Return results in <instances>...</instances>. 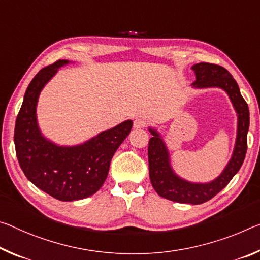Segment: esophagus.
<instances>
[{
	"instance_id": "obj_1",
	"label": "esophagus",
	"mask_w": 260,
	"mask_h": 260,
	"mask_svg": "<svg viewBox=\"0 0 260 260\" xmlns=\"http://www.w3.org/2000/svg\"><path fill=\"white\" fill-rule=\"evenodd\" d=\"M146 125H147V121H146L145 118L139 117L134 120V128H137V129L138 128H143V127H146Z\"/></svg>"
}]
</instances>
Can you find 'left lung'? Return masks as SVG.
<instances>
[{
  "instance_id": "obj_1",
  "label": "left lung",
  "mask_w": 260,
  "mask_h": 260,
  "mask_svg": "<svg viewBox=\"0 0 260 260\" xmlns=\"http://www.w3.org/2000/svg\"><path fill=\"white\" fill-rule=\"evenodd\" d=\"M191 69L196 75V81L191 84L193 89H221L228 94L232 102L237 115L236 140L232 157L221 174L211 182H189L176 174L162 133H159L155 127L149 126L148 129L152 138H150L148 146V159L150 182L158 196L179 204L200 205L211 200L223 189L241 169L248 148L246 138L250 125V113L237 82L225 68L217 64L200 62L193 64Z\"/></svg>"
}]
</instances>
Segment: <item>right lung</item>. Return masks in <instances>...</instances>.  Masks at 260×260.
I'll return each instance as SVG.
<instances>
[{
    "label": "right lung",
    "instance_id": "add662e5",
    "mask_svg": "<svg viewBox=\"0 0 260 260\" xmlns=\"http://www.w3.org/2000/svg\"><path fill=\"white\" fill-rule=\"evenodd\" d=\"M59 60L41 69L28 84L16 119L14 141L19 166L30 182L60 201H75L96 193L109 174L110 162L133 126L126 120L74 146H60L41 132L37 105L40 92L59 68Z\"/></svg>",
    "mask_w": 260,
    "mask_h": 260
}]
</instances>
